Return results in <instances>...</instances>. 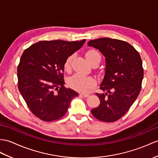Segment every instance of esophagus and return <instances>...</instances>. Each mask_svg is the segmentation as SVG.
Returning a JSON list of instances; mask_svg holds the SVG:
<instances>
[{
    "mask_svg": "<svg viewBox=\"0 0 158 158\" xmlns=\"http://www.w3.org/2000/svg\"><path fill=\"white\" fill-rule=\"evenodd\" d=\"M80 96H83L84 98H87V97H89V94H80Z\"/></svg>",
    "mask_w": 158,
    "mask_h": 158,
    "instance_id": "esophagus-1",
    "label": "esophagus"
}]
</instances>
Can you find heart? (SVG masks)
Returning <instances> with one entry per match:
<instances>
[{
  "instance_id": "1",
  "label": "heart",
  "mask_w": 158,
  "mask_h": 158,
  "mask_svg": "<svg viewBox=\"0 0 158 158\" xmlns=\"http://www.w3.org/2000/svg\"><path fill=\"white\" fill-rule=\"evenodd\" d=\"M73 57V55H70L65 60L63 65L65 71L69 72L71 71ZM85 57L91 64L98 58H101V56L97 50L90 49L86 52ZM68 85L74 90L80 92H87L96 85V81L91 76H85L80 73H76L69 78Z\"/></svg>"
}]
</instances>
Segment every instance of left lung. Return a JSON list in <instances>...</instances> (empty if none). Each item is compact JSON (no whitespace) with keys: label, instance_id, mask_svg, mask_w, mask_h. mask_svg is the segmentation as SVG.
<instances>
[{"label":"left lung","instance_id":"left-lung-1","mask_svg":"<svg viewBox=\"0 0 158 158\" xmlns=\"http://www.w3.org/2000/svg\"><path fill=\"white\" fill-rule=\"evenodd\" d=\"M87 44L106 57V73L100 85L104 93L96 94L100 104L91 114L102 122H114L128 112L141 91L143 68L140 54L130 44L117 39L99 38Z\"/></svg>","mask_w":158,"mask_h":158}]
</instances>
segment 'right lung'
Returning <instances> with one entry per match:
<instances>
[{
	"label": "right lung",
	"instance_id": "right-lung-1",
	"mask_svg": "<svg viewBox=\"0 0 158 158\" xmlns=\"http://www.w3.org/2000/svg\"><path fill=\"white\" fill-rule=\"evenodd\" d=\"M85 40L38 42L25 49L17 67L18 88L28 108L46 122L63 116L78 94L64 86V62Z\"/></svg>",
	"mask_w": 158,
	"mask_h": 158
}]
</instances>
